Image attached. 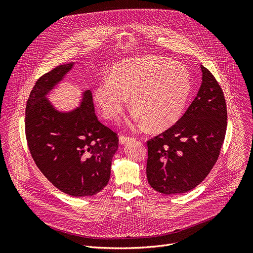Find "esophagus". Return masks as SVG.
<instances>
[{
	"label": "esophagus",
	"instance_id": "esophagus-1",
	"mask_svg": "<svg viewBox=\"0 0 253 253\" xmlns=\"http://www.w3.org/2000/svg\"><path fill=\"white\" fill-rule=\"evenodd\" d=\"M131 140H132V138L127 137V136H120V137H119V142H120V144H126L127 142H129V141H131Z\"/></svg>",
	"mask_w": 253,
	"mask_h": 253
}]
</instances>
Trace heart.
Returning a JSON list of instances; mask_svg holds the SVG:
<instances>
[{
    "label": "heart",
    "instance_id": "heart-1",
    "mask_svg": "<svg viewBox=\"0 0 253 253\" xmlns=\"http://www.w3.org/2000/svg\"><path fill=\"white\" fill-rule=\"evenodd\" d=\"M190 93L191 78L183 65L148 56L117 63L95 86L93 98L105 118L117 121L130 97L133 122L163 131L182 116Z\"/></svg>",
    "mask_w": 253,
    "mask_h": 253
}]
</instances>
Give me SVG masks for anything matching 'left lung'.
<instances>
[{
  "mask_svg": "<svg viewBox=\"0 0 253 253\" xmlns=\"http://www.w3.org/2000/svg\"><path fill=\"white\" fill-rule=\"evenodd\" d=\"M200 68L202 83L184 115L147 141L148 183L166 195L184 193L200 184L217 161L224 141V95L210 71Z\"/></svg>",
  "mask_w": 253,
  "mask_h": 253,
  "instance_id": "obj_1",
  "label": "left lung"
}]
</instances>
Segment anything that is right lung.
Returning <instances> with one entry per match:
<instances>
[{
	"mask_svg": "<svg viewBox=\"0 0 253 253\" xmlns=\"http://www.w3.org/2000/svg\"><path fill=\"white\" fill-rule=\"evenodd\" d=\"M74 62L60 65L36 82L26 107L25 129L31 155L49 181L62 192L92 196L109 182L118 137L97 118L92 93H82L79 107L59 111L47 95Z\"/></svg>",
	"mask_w": 253,
	"mask_h": 253,
	"instance_id": "1",
	"label": "right lung"
}]
</instances>
